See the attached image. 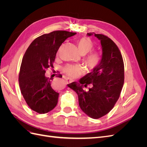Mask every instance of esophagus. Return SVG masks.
<instances>
[{
	"instance_id": "obj_1",
	"label": "esophagus",
	"mask_w": 147,
	"mask_h": 147,
	"mask_svg": "<svg viewBox=\"0 0 147 147\" xmlns=\"http://www.w3.org/2000/svg\"><path fill=\"white\" fill-rule=\"evenodd\" d=\"M64 79L65 80H66V82H67V83H71V82H72V80L71 79H69V78H67V77H64Z\"/></svg>"
}]
</instances>
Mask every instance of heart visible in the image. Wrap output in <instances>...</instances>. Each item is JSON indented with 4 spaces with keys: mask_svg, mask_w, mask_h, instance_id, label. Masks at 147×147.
<instances>
[{
    "mask_svg": "<svg viewBox=\"0 0 147 147\" xmlns=\"http://www.w3.org/2000/svg\"><path fill=\"white\" fill-rule=\"evenodd\" d=\"M77 47L80 53L82 55H86L90 52L93 48L94 44L88 37H82L77 42ZM101 56L97 51H92L84 57L83 62L86 67L92 70L95 69L100 63ZM64 72L71 78H77L83 72V69L80 65L67 64L63 68Z\"/></svg>",
    "mask_w": 147,
    "mask_h": 147,
    "instance_id": "1",
    "label": "heart"
}]
</instances>
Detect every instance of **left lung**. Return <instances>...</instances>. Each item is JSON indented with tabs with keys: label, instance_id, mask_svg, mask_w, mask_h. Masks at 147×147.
<instances>
[{
	"label": "left lung",
	"instance_id": "8db88e82",
	"mask_svg": "<svg viewBox=\"0 0 147 147\" xmlns=\"http://www.w3.org/2000/svg\"><path fill=\"white\" fill-rule=\"evenodd\" d=\"M87 35H94L100 41V62L78 82L67 86L77 94L83 112L92 118L98 119L107 114L119 99L124 84V63L119 48L110 38L94 32ZM88 84H91L92 87L86 92L83 88Z\"/></svg>",
	"mask_w": 147,
	"mask_h": 147
}]
</instances>
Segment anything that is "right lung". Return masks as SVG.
I'll return each mask as SVG.
<instances>
[{
    "label": "right lung",
    "mask_w": 147,
    "mask_h": 147,
    "mask_svg": "<svg viewBox=\"0 0 147 147\" xmlns=\"http://www.w3.org/2000/svg\"><path fill=\"white\" fill-rule=\"evenodd\" d=\"M76 34L56 30L43 34L35 38L26 50L20 67L19 84L26 103L35 112L47 113L56 106L59 93L52 88L53 78L45 77V70L53 67L62 43Z\"/></svg>",
    "instance_id": "add662e5"
}]
</instances>
